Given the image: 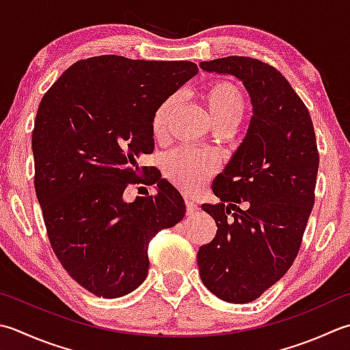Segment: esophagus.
I'll return each instance as SVG.
<instances>
[{
	"mask_svg": "<svg viewBox=\"0 0 350 350\" xmlns=\"http://www.w3.org/2000/svg\"><path fill=\"white\" fill-rule=\"evenodd\" d=\"M197 209H198V206H197V204H196L194 202L187 200V215H194V214H197Z\"/></svg>",
	"mask_w": 350,
	"mask_h": 350,
	"instance_id": "34e87169",
	"label": "esophagus"
}]
</instances>
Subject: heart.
Instances as JSON below:
<instances>
[{
  "mask_svg": "<svg viewBox=\"0 0 350 350\" xmlns=\"http://www.w3.org/2000/svg\"><path fill=\"white\" fill-rule=\"evenodd\" d=\"M203 100L215 126H237L245 111V98L241 89L228 80H215L204 86ZM174 106L176 97L173 95L156 107L152 118V130L156 138H161L165 133ZM162 167L171 182L187 193H193L208 179L212 171V161L206 154L193 152L189 148H179L165 156Z\"/></svg>",
  "mask_w": 350,
  "mask_h": 350,
  "instance_id": "b5f03b06",
  "label": "heart"
}]
</instances>
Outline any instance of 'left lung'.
I'll list each match as a JSON object with an SVG mask.
<instances>
[{
    "instance_id": "1",
    "label": "left lung",
    "mask_w": 350,
    "mask_h": 350,
    "mask_svg": "<svg viewBox=\"0 0 350 350\" xmlns=\"http://www.w3.org/2000/svg\"><path fill=\"white\" fill-rule=\"evenodd\" d=\"M200 68L234 75L252 103L247 133L212 183L220 202L202 204L217 234L197 253L202 282L212 294L249 304L297 256L314 206L316 133L304 101L276 68L243 56L200 62Z\"/></svg>"
}]
</instances>
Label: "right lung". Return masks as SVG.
<instances>
[{
	"mask_svg": "<svg viewBox=\"0 0 350 350\" xmlns=\"http://www.w3.org/2000/svg\"><path fill=\"white\" fill-rule=\"evenodd\" d=\"M197 72L193 62L107 54L75 62L40 101L31 148L48 238L68 275L95 296L138 288L150 239L185 217L167 179H152L154 197L127 203L122 194L139 179L141 154L153 153L156 107Z\"/></svg>",
	"mask_w": 350,
	"mask_h": 350,
	"instance_id": "right-lung-1",
	"label": "right lung"
}]
</instances>
